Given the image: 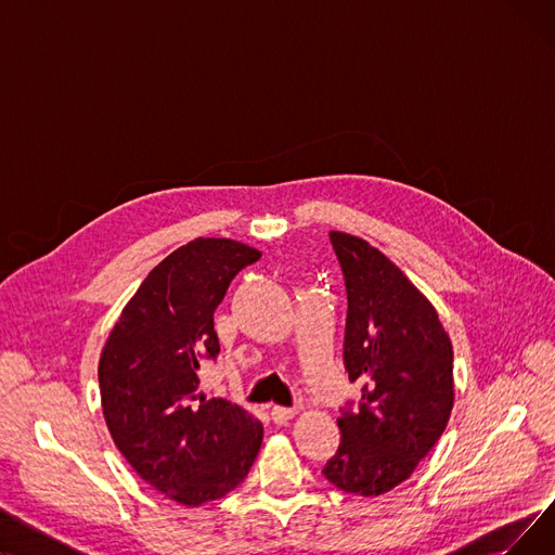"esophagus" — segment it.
<instances>
[{
	"instance_id": "esophagus-1",
	"label": "esophagus",
	"mask_w": 555,
	"mask_h": 555,
	"mask_svg": "<svg viewBox=\"0 0 555 555\" xmlns=\"http://www.w3.org/2000/svg\"><path fill=\"white\" fill-rule=\"evenodd\" d=\"M297 416V410H289V406H272V421L276 425H285L287 421H293Z\"/></svg>"
}]
</instances>
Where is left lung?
I'll return each mask as SVG.
<instances>
[{"mask_svg":"<svg viewBox=\"0 0 555 555\" xmlns=\"http://www.w3.org/2000/svg\"><path fill=\"white\" fill-rule=\"evenodd\" d=\"M331 243L348 297L344 366L362 383V400L337 418L341 441L324 477L377 498L410 479L446 431L452 341L431 301L380 249L344 231H331Z\"/></svg>","mask_w":555,"mask_h":555,"instance_id":"1","label":"left lung"}]
</instances>
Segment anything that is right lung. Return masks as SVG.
Returning <instances> with one entry per match:
<instances>
[{"label":"right lung","mask_w":555,"mask_h":555,"mask_svg":"<svg viewBox=\"0 0 555 555\" xmlns=\"http://www.w3.org/2000/svg\"><path fill=\"white\" fill-rule=\"evenodd\" d=\"M260 251L195 238L143 279L99 360L103 418L134 473L182 506L224 498L249 473L262 425L247 410L197 393L199 362L220 353L214 312L231 279Z\"/></svg>","instance_id":"1"}]
</instances>
